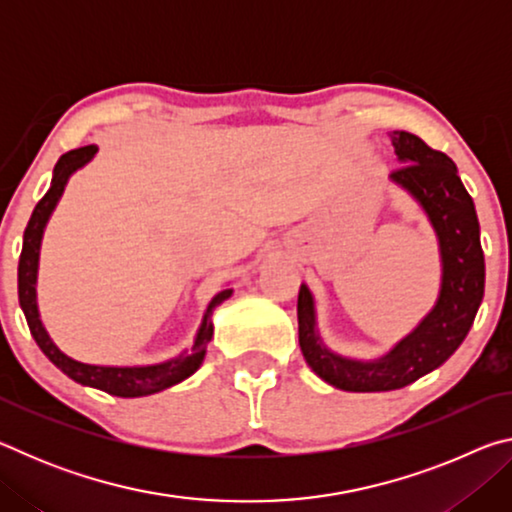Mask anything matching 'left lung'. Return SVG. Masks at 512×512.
<instances>
[{
	"mask_svg": "<svg viewBox=\"0 0 512 512\" xmlns=\"http://www.w3.org/2000/svg\"><path fill=\"white\" fill-rule=\"evenodd\" d=\"M391 142L402 167L391 171L427 212L443 262L440 296L422 323L377 361L345 359L327 350L316 332L314 298L302 284L298 293V339L302 357L316 375L350 393L395 391L413 384L452 357L470 332L483 300L485 262L474 201L458 178L456 164L418 135L395 131Z\"/></svg>",
	"mask_w": 512,
	"mask_h": 512,
	"instance_id": "1",
	"label": "left lung"
}]
</instances>
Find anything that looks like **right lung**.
I'll list each match as a JSON object with an SVG mask.
<instances>
[{
    "label": "right lung",
    "mask_w": 512,
    "mask_h": 512,
    "mask_svg": "<svg viewBox=\"0 0 512 512\" xmlns=\"http://www.w3.org/2000/svg\"><path fill=\"white\" fill-rule=\"evenodd\" d=\"M99 149L94 144L81 146L65 155H60V160L54 167V178H51L49 192L40 198V203L33 210L27 230H24V244L20 264H17V296H20V307L27 316V323L31 329V336L36 339L38 348L45 352V357L54 363L58 370H63L69 379H74L76 384L99 388V391L115 395V397H142L151 393H160L164 388L194 375L198 366L203 363L205 348L212 339V311L221 305L223 300L232 296V289H223L216 293L210 305L205 309L203 323L198 327L196 341L192 350H185L178 354L176 359H169L164 363H155V366H135V368H117V366H90V363L74 361L67 357L65 352H60L54 341L49 339L47 329L42 327V320L38 314V302H36V280H38V257H40V241L45 225L49 221L51 212L58 203V198L63 196V189L67 185L69 176L76 169H81L83 164H88L94 153Z\"/></svg>",
    "instance_id": "right-lung-1"
}]
</instances>
